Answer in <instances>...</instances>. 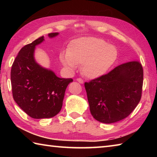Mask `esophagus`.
<instances>
[{"instance_id": "1", "label": "esophagus", "mask_w": 157, "mask_h": 157, "mask_svg": "<svg viewBox=\"0 0 157 157\" xmlns=\"http://www.w3.org/2000/svg\"><path fill=\"white\" fill-rule=\"evenodd\" d=\"M77 81H78L79 83H80V84H83L84 83V80L82 79H81V78H78V79H77Z\"/></svg>"}]
</instances>
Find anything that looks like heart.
<instances>
[{
    "label": "heart",
    "instance_id": "b5f03b06",
    "mask_svg": "<svg viewBox=\"0 0 157 157\" xmlns=\"http://www.w3.org/2000/svg\"><path fill=\"white\" fill-rule=\"evenodd\" d=\"M118 57L116 48L102 39L83 37L71 41L66 53L60 55L63 65L75 71L82 64V73L89 79L104 75L116 62Z\"/></svg>",
    "mask_w": 157,
    "mask_h": 157
}]
</instances>
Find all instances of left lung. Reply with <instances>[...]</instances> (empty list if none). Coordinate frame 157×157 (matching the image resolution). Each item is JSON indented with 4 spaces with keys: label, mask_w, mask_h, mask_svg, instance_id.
Returning <instances> with one entry per match:
<instances>
[{
    "label": "left lung",
    "mask_w": 157,
    "mask_h": 157,
    "mask_svg": "<svg viewBox=\"0 0 157 157\" xmlns=\"http://www.w3.org/2000/svg\"><path fill=\"white\" fill-rule=\"evenodd\" d=\"M143 82V67L138 61L123 63L106 75L85 82L91 115L106 124L125 118L140 102Z\"/></svg>",
    "instance_id": "obj_1"
}]
</instances>
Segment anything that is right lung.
I'll return each mask as SVG.
<instances>
[{
    "mask_svg": "<svg viewBox=\"0 0 157 157\" xmlns=\"http://www.w3.org/2000/svg\"><path fill=\"white\" fill-rule=\"evenodd\" d=\"M59 33L48 34L50 38ZM44 41L42 36L20 50L11 69L12 95L17 104L31 118H49L62 107L66 87L71 78H59L52 71L42 67L34 59L37 45Z\"/></svg>",
    "mask_w": 157,
    "mask_h": 157,
    "instance_id": "add662e5",
    "label": "right lung"
}]
</instances>
